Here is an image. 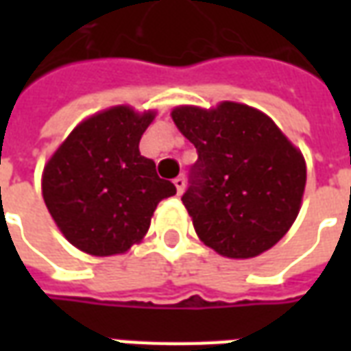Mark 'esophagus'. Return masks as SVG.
<instances>
[{
	"instance_id": "34e87169",
	"label": "esophagus",
	"mask_w": 351,
	"mask_h": 351,
	"mask_svg": "<svg viewBox=\"0 0 351 351\" xmlns=\"http://www.w3.org/2000/svg\"><path fill=\"white\" fill-rule=\"evenodd\" d=\"M173 182H175V186H176V191H178V193H182L184 188H186V178L180 175V176H176Z\"/></svg>"
}]
</instances>
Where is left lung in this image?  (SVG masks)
Listing matches in <instances>:
<instances>
[{
	"label": "left lung",
	"instance_id": "1",
	"mask_svg": "<svg viewBox=\"0 0 351 351\" xmlns=\"http://www.w3.org/2000/svg\"><path fill=\"white\" fill-rule=\"evenodd\" d=\"M171 116L197 150L182 203L199 239L235 259L274 246L299 214L302 154L269 116L241 103L178 107Z\"/></svg>",
	"mask_w": 351,
	"mask_h": 351
}]
</instances>
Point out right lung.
Returning <instances> with one entry per match:
<instances>
[{"instance_id":"add662e5","label":"right lung","mask_w":351,"mask_h":351,"mask_svg":"<svg viewBox=\"0 0 351 351\" xmlns=\"http://www.w3.org/2000/svg\"><path fill=\"white\" fill-rule=\"evenodd\" d=\"M154 120L112 107L71 131L43 173V197L65 239L92 256L123 254L150 228L156 206L175 184L138 152Z\"/></svg>"}]
</instances>
